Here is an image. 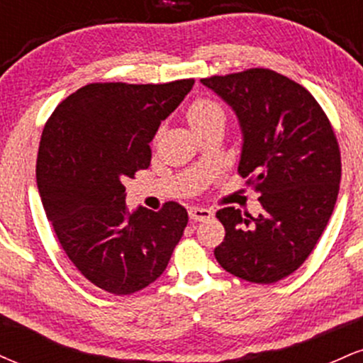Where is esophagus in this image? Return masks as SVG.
Instances as JSON below:
<instances>
[{
    "label": "esophagus",
    "mask_w": 363,
    "mask_h": 363,
    "mask_svg": "<svg viewBox=\"0 0 363 363\" xmlns=\"http://www.w3.org/2000/svg\"><path fill=\"white\" fill-rule=\"evenodd\" d=\"M213 216V211L208 210V208L203 206H191L189 208V218L194 220V222H203V220H208Z\"/></svg>",
    "instance_id": "esophagus-1"
}]
</instances>
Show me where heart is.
<instances>
[{
	"instance_id": "heart-1",
	"label": "heart",
	"mask_w": 363,
	"mask_h": 363,
	"mask_svg": "<svg viewBox=\"0 0 363 363\" xmlns=\"http://www.w3.org/2000/svg\"><path fill=\"white\" fill-rule=\"evenodd\" d=\"M222 118L223 119V111L218 104L211 101H196L191 106L189 112H187V119H189L191 128L199 126V124H205L208 121Z\"/></svg>"
}]
</instances>
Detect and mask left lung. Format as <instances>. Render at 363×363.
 I'll return each instance as SVG.
<instances>
[{
  "mask_svg": "<svg viewBox=\"0 0 363 363\" xmlns=\"http://www.w3.org/2000/svg\"><path fill=\"white\" fill-rule=\"evenodd\" d=\"M235 112L242 133L239 172L259 193L257 216L234 206L216 211L225 239L215 257L225 272L277 283L309 257L335 210L341 158L315 99L283 74L252 68L203 78Z\"/></svg>",
  "mask_w": 363,
  "mask_h": 363,
  "instance_id": "obj_1",
  "label": "left lung"
}]
</instances>
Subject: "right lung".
I'll use <instances>...</instances> for the list:
<instances>
[{"label":"right lung","mask_w":363,"mask_h":363,"mask_svg":"<svg viewBox=\"0 0 363 363\" xmlns=\"http://www.w3.org/2000/svg\"><path fill=\"white\" fill-rule=\"evenodd\" d=\"M193 85L90 83L45 124L35 169L44 211L78 272L109 294L155 281L184 234V206L129 211L123 182L148 169L150 141Z\"/></svg>","instance_id":"add662e5"}]
</instances>
